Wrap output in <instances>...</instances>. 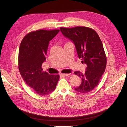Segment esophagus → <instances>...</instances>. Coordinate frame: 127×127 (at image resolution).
<instances>
[{"mask_svg": "<svg viewBox=\"0 0 127 127\" xmlns=\"http://www.w3.org/2000/svg\"><path fill=\"white\" fill-rule=\"evenodd\" d=\"M68 75H69V74H61L60 76H67Z\"/></svg>", "mask_w": 127, "mask_h": 127, "instance_id": "34e87169", "label": "esophagus"}]
</instances>
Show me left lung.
<instances>
[{"label":"left lung","instance_id":"left-lung-1","mask_svg":"<svg viewBox=\"0 0 127 127\" xmlns=\"http://www.w3.org/2000/svg\"><path fill=\"white\" fill-rule=\"evenodd\" d=\"M61 33L74 43L82 63L87 65L85 73L75 71L82 79L80 85L75 88L76 92L87 93L96 87L105 71L106 57L103 44L97 33L91 28L77 26L60 28Z\"/></svg>","mask_w":127,"mask_h":127}]
</instances>
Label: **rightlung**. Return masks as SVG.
Wrapping results in <instances>:
<instances>
[{
	"label": "right lung",
	"instance_id": "right-lung-1",
	"mask_svg": "<svg viewBox=\"0 0 127 127\" xmlns=\"http://www.w3.org/2000/svg\"><path fill=\"white\" fill-rule=\"evenodd\" d=\"M59 32V30L31 32L23 38L20 46L19 71L27 85L38 95L50 94L55 90L59 79V75H49L42 68L49 42Z\"/></svg>",
	"mask_w": 127,
	"mask_h": 127
}]
</instances>
